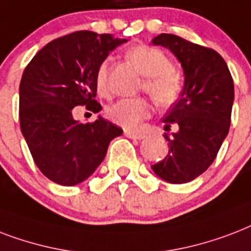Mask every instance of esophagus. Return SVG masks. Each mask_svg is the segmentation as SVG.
I'll use <instances>...</instances> for the list:
<instances>
[{
  "label": "esophagus",
  "mask_w": 251,
  "mask_h": 251,
  "mask_svg": "<svg viewBox=\"0 0 251 251\" xmlns=\"http://www.w3.org/2000/svg\"><path fill=\"white\" fill-rule=\"evenodd\" d=\"M124 135L127 136L128 139L132 140H143L145 137V135L143 133H139V132H132V131H124Z\"/></svg>",
  "instance_id": "34e87169"
}]
</instances>
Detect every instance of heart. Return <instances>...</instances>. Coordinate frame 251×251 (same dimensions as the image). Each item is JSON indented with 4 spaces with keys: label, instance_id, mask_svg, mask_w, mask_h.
I'll return each mask as SVG.
<instances>
[{
    "label": "heart",
    "instance_id": "obj_1",
    "mask_svg": "<svg viewBox=\"0 0 251 251\" xmlns=\"http://www.w3.org/2000/svg\"><path fill=\"white\" fill-rule=\"evenodd\" d=\"M128 57L139 72L145 75L144 89L151 94L161 107H169L179 99L182 82L179 75L173 71L172 60L156 47L136 46L128 51ZM95 86L100 95L108 93V60L99 64L95 72ZM151 104L147 99H120L111 104L106 115L112 123L126 128H133L140 120L149 115Z\"/></svg>",
    "mask_w": 251,
    "mask_h": 251
}]
</instances>
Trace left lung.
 <instances>
[{"label": "left lung", "instance_id": "obj_1", "mask_svg": "<svg viewBox=\"0 0 251 251\" xmlns=\"http://www.w3.org/2000/svg\"><path fill=\"white\" fill-rule=\"evenodd\" d=\"M152 44L168 48L183 69V90L162 122L169 153L152 170L169 183H186L207 170L217 156L230 126L234 85L228 65L216 51L176 35L161 34Z\"/></svg>", "mask_w": 251, "mask_h": 251}]
</instances>
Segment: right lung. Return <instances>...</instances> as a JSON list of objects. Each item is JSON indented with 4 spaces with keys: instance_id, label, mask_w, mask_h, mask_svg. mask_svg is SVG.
Segmentation results:
<instances>
[{
    "instance_id": "add662e5",
    "label": "right lung",
    "mask_w": 251,
    "mask_h": 251,
    "mask_svg": "<svg viewBox=\"0 0 251 251\" xmlns=\"http://www.w3.org/2000/svg\"><path fill=\"white\" fill-rule=\"evenodd\" d=\"M127 39L77 31L55 39L34 56L19 86V120L35 164L61 186L86 180L123 129L98 115L94 123L73 118L75 106L99 112L95 72Z\"/></svg>"
}]
</instances>
